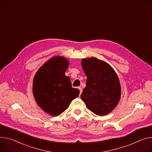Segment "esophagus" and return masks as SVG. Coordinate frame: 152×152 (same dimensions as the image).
<instances>
[{"instance_id": "34e87169", "label": "esophagus", "mask_w": 152, "mask_h": 152, "mask_svg": "<svg viewBox=\"0 0 152 152\" xmlns=\"http://www.w3.org/2000/svg\"><path fill=\"white\" fill-rule=\"evenodd\" d=\"M78 89L79 90V91H80V94L82 93V88L81 87H78Z\"/></svg>"}]
</instances>
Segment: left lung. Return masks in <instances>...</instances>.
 I'll return each instance as SVG.
<instances>
[{
	"instance_id": "1",
	"label": "left lung",
	"mask_w": 152,
	"mask_h": 152,
	"mask_svg": "<svg viewBox=\"0 0 152 152\" xmlns=\"http://www.w3.org/2000/svg\"><path fill=\"white\" fill-rule=\"evenodd\" d=\"M81 65L87 77L81 99L96 115L110 113L119 103L121 95L116 72L108 63L94 57L82 59Z\"/></svg>"
}]
</instances>
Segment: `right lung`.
Listing matches in <instances>:
<instances>
[{
    "label": "right lung",
    "instance_id": "right-lung-1",
    "mask_svg": "<svg viewBox=\"0 0 152 152\" xmlns=\"http://www.w3.org/2000/svg\"><path fill=\"white\" fill-rule=\"evenodd\" d=\"M69 65L63 56H54L44 63L33 79V93L37 104L51 116L63 113L78 97L79 90L72 86L65 73Z\"/></svg>",
    "mask_w": 152,
    "mask_h": 152
}]
</instances>
